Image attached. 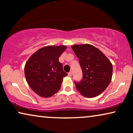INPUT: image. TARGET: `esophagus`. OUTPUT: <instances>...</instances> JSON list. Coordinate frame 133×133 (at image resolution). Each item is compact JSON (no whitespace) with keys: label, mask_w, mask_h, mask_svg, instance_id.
Listing matches in <instances>:
<instances>
[{"label":"esophagus","mask_w":133,"mask_h":133,"mask_svg":"<svg viewBox=\"0 0 133 133\" xmlns=\"http://www.w3.org/2000/svg\"><path fill=\"white\" fill-rule=\"evenodd\" d=\"M68 75L69 77H71V76H72V72H69L68 74Z\"/></svg>","instance_id":"1"}]
</instances>
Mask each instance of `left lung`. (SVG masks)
Segmentation results:
<instances>
[{"instance_id": "1", "label": "left lung", "mask_w": 133, "mask_h": 133, "mask_svg": "<svg viewBox=\"0 0 133 133\" xmlns=\"http://www.w3.org/2000/svg\"><path fill=\"white\" fill-rule=\"evenodd\" d=\"M71 48L79 58L83 79L74 82L76 89L85 97H94L106 90L111 81L112 65L105 54L90 44L74 45Z\"/></svg>"}]
</instances>
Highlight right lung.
Segmentation results:
<instances>
[{
  "instance_id": "obj_1",
  "label": "right lung",
  "mask_w": 133,
  "mask_h": 133,
  "mask_svg": "<svg viewBox=\"0 0 133 133\" xmlns=\"http://www.w3.org/2000/svg\"><path fill=\"white\" fill-rule=\"evenodd\" d=\"M66 46H47L34 52L25 66V76L30 88L38 95L49 97L61 88L63 77L68 75L63 71L59 58Z\"/></svg>"
}]
</instances>
